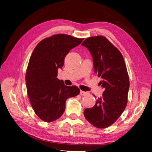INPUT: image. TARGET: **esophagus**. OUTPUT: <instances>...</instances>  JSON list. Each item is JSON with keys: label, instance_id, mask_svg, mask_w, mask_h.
Listing matches in <instances>:
<instances>
[{"label": "esophagus", "instance_id": "1", "mask_svg": "<svg viewBox=\"0 0 152 152\" xmlns=\"http://www.w3.org/2000/svg\"><path fill=\"white\" fill-rule=\"evenodd\" d=\"M87 94H88L87 92H85V91H80V94L81 96H86Z\"/></svg>", "mask_w": 152, "mask_h": 152}]
</instances>
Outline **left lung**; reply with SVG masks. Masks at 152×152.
<instances>
[{
  "label": "left lung",
  "instance_id": "1",
  "mask_svg": "<svg viewBox=\"0 0 152 152\" xmlns=\"http://www.w3.org/2000/svg\"><path fill=\"white\" fill-rule=\"evenodd\" d=\"M82 45L93 56L94 72L102 78L99 83L104 89L94 107L85 109L84 116L96 127H108L121 115L127 103L129 79L125 61L120 50L103 36L87 38Z\"/></svg>",
  "mask_w": 152,
  "mask_h": 152
}]
</instances>
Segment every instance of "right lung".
Instances as JSON below:
<instances>
[{"mask_svg": "<svg viewBox=\"0 0 152 152\" xmlns=\"http://www.w3.org/2000/svg\"><path fill=\"white\" fill-rule=\"evenodd\" d=\"M83 40L54 35L41 40L31 55L25 76L27 94L35 114L44 122L57 120L65 112L66 100L80 93L77 86H66L56 77L66 54Z\"/></svg>", "mask_w": 152, "mask_h": 152, "instance_id": "1", "label": "right lung"}]
</instances>
